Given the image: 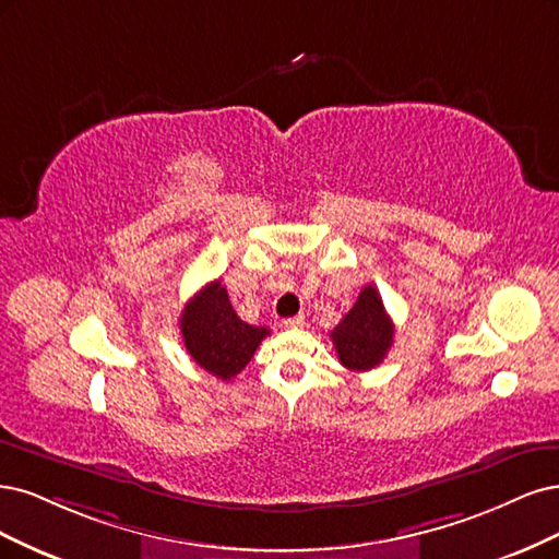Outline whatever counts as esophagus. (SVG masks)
<instances>
[{"label":"esophagus","instance_id":"esophagus-1","mask_svg":"<svg viewBox=\"0 0 559 559\" xmlns=\"http://www.w3.org/2000/svg\"><path fill=\"white\" fill-rule=\"evenodd\" d=\"M281 328H285V330H299V328H304V316L283 318V320H281Z\"/></svg>","mask_w":559,"mask_h":559}]
</instances>
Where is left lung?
I'll return each instance as SVG.
<instances>
[{"label":"left lung","mask_w":559,"mask_h":559,"mask_svg":"<svg viewBox=\"0 0 559 559\" xmlns=\"http://www.w3.org/2000/svg\"><path fill=\"white\" fill-rule=\"evenodd\" d=\"M330 338L338 362L350 371H369L383 362L394 338V322L373 285L359 290L353 309L341 318Z\"/></svg>","instance_id":"1"}]
</instances>
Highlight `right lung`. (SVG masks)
Listing matches in <instances>:
<instances>
[{"label": "right lung", "mask_w": 559, "mask_h": 559, "mask_svg": "<svg viewBox=\"0 0 559 559\" xmlns=\"http://www.w3.org/2000/svg\"><path fill=\"white\" fill-rule=\"evenodd\" d=\"M181 334L197 365L221 381H229L250 362L269 330L243 322L231 309L225 285L211 281L186 304Z\"/></svg>", "instance_id": "right-lung-1"}]
</instances>
